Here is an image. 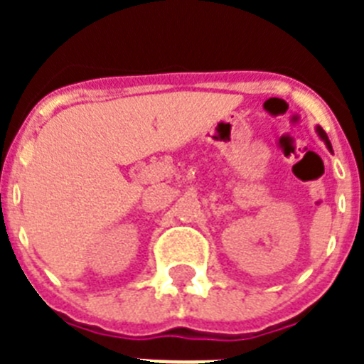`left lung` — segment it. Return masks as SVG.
<instances>
[{"instance_id": "8db88e82", "label": "left lung", "mask_w": 364, "mask_h": 364, "mask_svg": "<svg viewBox=\"0 0 364 364\" xmlns=\"http://www.w3.org/2000/svg\"><path fill=\"white\" fill-rule=\"evenodd\" d=\"M317 133H319V136L323 138L324 142H326V146L330 147V149H332V144H330V140H328V136H326V133H324V131H323V127H317Z\"/></svg>"}]
</instances>
